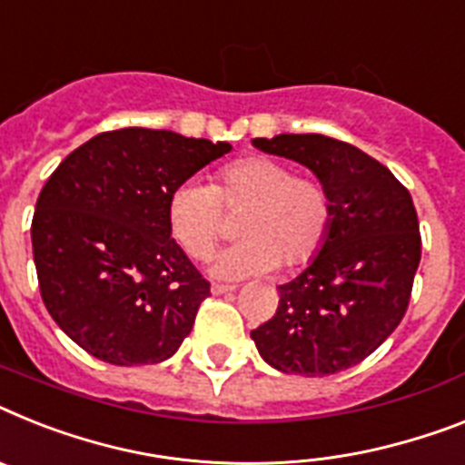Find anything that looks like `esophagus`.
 Returning a JSON list of instances; mask_svg holds the SVG:
<instances>
[{
	"label": "esophagus",
	"instance_id": "esophagus-1",
	"mask_svg": "<svg viewBox=\"0 0 465 465\" xmlns=\"http://www.w3.org/2000/svg\"><path fill=\"white\" fill-rule=\"evenodd\" d=\"M210 291H213V295H224V292L236 291V286H224V283H213V286H210Z\"/></svg>",
	"mask_w": 465,
	"mask_h": 465
}]
</instances>
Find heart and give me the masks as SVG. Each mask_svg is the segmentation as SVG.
<instances>
[{
    "instance_id": "1",
    "label": "heart",
    "mask_w": 465,
    "mask_h": 465,
    "mask_svg": "<svg viewBox=\"0 0 465 465\" xmlns=\"http://www.w3.org/2000/svg\"><path fill=\"white\" fill-rule=\"evenodd\" d=\"M243 210L239 236L210 260L217 279L267 274L276 264L302 267L322 251L333 224L329 189L314 177H298L274 158L233 160L214 174L213 186L184 182L167 198L170 236L191 257H205L220 239L224 214Z\"/></svg>"
}]
</instances>
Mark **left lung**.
Segmentation results:
<instances>
[{
    "label": "left lung",
    "instance_id": "left-lung-1",
    "mask_svg": "<svg viewBox=\"0 0 465 465\" xmlns=\"http://www.w3.org/2000/svg\"><path fill=\"white\" fill-rule=\"evenodd\" d=\"M264 153L312 170L333 201L322 251L279 286L276 314L251 331L276 371L331 376L359 364L400 326L416 269L420 233L409 191L357 146L323 134L252 139Z\"/></svg>",
    "mask_w": 465,
    "mask_h": 465
}]
</instances>
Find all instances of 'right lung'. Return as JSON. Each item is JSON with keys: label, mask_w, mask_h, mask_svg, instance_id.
<instances>
[{"label": "right lung", "mask_w": 465, "mask_h": 465, "mask_svg": "<svg viewBox=\"0 0 465 465\" xmlns=\"http://www.w3.org/2000/svg\"><path fill=\"white\" fill-rule=\"evenodd\" d=\"M229 151L124 127L92 136L46 179L30 229L42 300L92 357L158 364L191 333L210 283L170 236L167 198Z\"/></svg>", "instance_id": "right-lung-1"}]
</instances>
